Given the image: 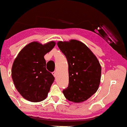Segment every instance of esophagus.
Listing matches in <instances>:
<instances>
[{
  "label": "esophagus",
  "instance_id": "1",
  "mask_svg": "<svg viewBox=\"0 0 127 127\" xmlns=\"http://www.w3.org/2000/svg\"><path fill=\"white\" fill-rule=\"evenodd\" d=\"M52 73H53V75H54L55 77H56V75H57V74H56V71H53Z\"/></svg>",
  "mask_w": 127,
  "mask_h": 127
}]
</instances>
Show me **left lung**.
Here are the masks:
<instances>
[{"label":"left lung","instance_id":"obj_1","mask_svg":"<svg viewBox=\"0 0 127 127\" xmlns=\"http://www.w3.org/2000/svg\"><path fill=\"white\" fill-rule=\"evenodd\" d=\"M57 44L68 63L69 85L63 93L70 101H85L99 87L101 74L99 61L92 51L80 41H60Z\"/></svg>","mask_w":127,"mask_h":127}]
</instances>
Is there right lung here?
I'll use <instances>...</instances> for the list:
<instances>
[{"instance_id":"obj_1","label":"right lung","mask_w":127,"mask_h":127,"mask_svg":"<svg viewBox=\"0 0 127 127\" xmlns=\"http://www.w3.org/2000/svg\"><path fill=\"white\" fill-rule=\"evenodd\" d=\"M55 45L53 41L42 45L33 42L24 47L15 58L11 77L18 92L27 100L42 101L47 96L55 77L46 69L44 55Z\"/></svg>"}]
</instances>
